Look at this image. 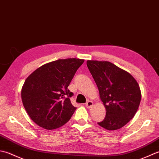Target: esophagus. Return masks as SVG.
Segmentation results:
<instances>
[{"instance_id": "esophagus-1", "label": "esophagus", "mask_w": 159, "mask_h": 159, "mask_svg": "<svg viewBox=\"0 0 159 159\" xmlns=\"http://www.w3.org/2000/svg\"><path fill=\"white\" fill-rule=\"evenodd\" d=\"M93 106V102H91V101H88V102H87L86 103V108H91V107H92Z\"/></svg>"}]
</instances>
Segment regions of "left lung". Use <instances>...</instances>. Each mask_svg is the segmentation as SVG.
Segmentation results:
<instances>
[{
  "label": "left lung",
  "instance_id": "1",
  "mask_svg": "<svg viewBox=\"0 0 159 159\" xmlns=\"http://www.w3.org/2000/svg\"><path fill=\"white\" fill-rule=\"evenodd\" d=\"M87 66L98 86L106 116L98 124L108 130L124 127L134 117L141 99L137 80L108 61L87 60Z\"/></svg>",
  "mask_w": 159,
  "mask_h": 159
}]
</instances>
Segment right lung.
<instances>
[{
  "label": "right lung",
  "mask_w": 159,
  "mask_h": 159,
  "mask_svg": "<svg viewBox=\"0 0 159 159\" xmlns=\"http://www.w3.org/2000/svg\"><path fill=\"white\" fill-rule=\"evenodd\" d=\"M84 60L60 59L40 66L27 77L21 98L31 120L40 127L53 129L70 120L76 110L70 103L73 93L68 89Z\"/></svg>",
  "instance_id": "add662e5"
}]
</instances>
